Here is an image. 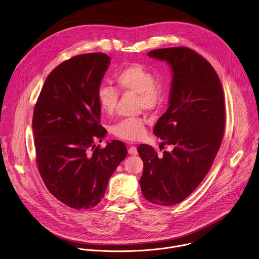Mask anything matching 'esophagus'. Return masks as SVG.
Listing matches in <instances>:
<instances>
[{
	"mask_svg": "<svg viewBox=\"0 0 259 259\" xmlns=\"http://www.w3.org/2000/svg\"><path fill=\"white\" fill-rule=\"evenodd\" d=\"M128 153L131 154V155H136V154H138V151H137L136 146H130L129 149H128Z\"/></svg>",
	"mask_w": 259,
	"mask_h": 259,
	"instance_id": "34e87169",
	"label": "esophagus"
}]
</instances>
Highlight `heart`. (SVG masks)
<instances>
[{"instance_id":"obj_1","label":"heart","mask_w":259,"mask_h":259,"mask_svg":"<svg viewBox=\"0 0 259 259\" xmlns=\"http://www.w3.org/2000/svg\"><path fill=\"white\" fill-rule=\"evenodd\" d=\"M117 88L121 92L138 95L137 106L139 110L154 112L158 110L165 99L163 86L154 80L153 74L140 64H130L122 68L115 76ZM119 94L111 86L102 85L97 92V100L101 110L112 116L116 112ZM146 123L142 118H126L117 123L113 134L125 141H139L146 134Z\"/></svg>"}]
</instances>
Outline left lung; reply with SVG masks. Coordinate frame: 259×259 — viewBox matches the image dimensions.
I'll return each instance as SVG.
<instances>
[{"instance_id": "obj_1", "label": "left lung", "mask_w": 259, "mask_h": 259, "mask_svg": "<svg viewBox=\"0 0 259 259\" xmlns=\"http://www.w3.org/2000/svg\"><path fill=\"white\" fill-rule=\"evenodd\" d=\"M147 56L165 61L173 72L168 108L153 129L173 150L157 155L149 145L138 146L140 186L146 200L169 206L187 198L212 165L224 136V92L213 67L191 49H158Z\"/></svg>"}]
</instances>
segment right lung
Segmentation results:
<instances>
[{
  "mask_svg": "<svg viewBox=\"0 0 259 259\" xmlns=\"http://www.w3.org/2000/svg\"><path fill=\"white\" fill-rule=\"evenodd\" d=\"M103 53L75 56L47 77L32 118L35 159L48 190L64 204L89 209L101 202L109 180L127 156L120 140L102 148L97 92L110 65Z\"/></svg>",
  "mask_w": 259,
  "mask_h": 259,
  "instance_id": "add662e5",
  "label": "right lung"
}]
</instances>
